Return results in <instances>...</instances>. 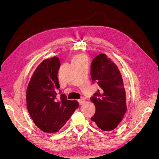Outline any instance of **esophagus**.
Returning a JSON list of instances; mask_svg holds the SVG:
<instances>
[{
  "instance_id": "1",
  "label": "esophagus",
  "mask_w": 159,
  "mask_h": 159,
  "mask_svg": "<svg viewBox=\"0 0 159 159\" xmlns=\"http://www.w3.org/2000/svg\"><path fill=\"white\" fill-rule=\"evenodd\" d=\"M85 100L83 98H81V99H80L78 100V102H79L80 105H83V104H84V102H85Z\"/></svg>"
}]
</instances>
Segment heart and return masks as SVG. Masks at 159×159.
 <instances>
[{"label": "heart", "mask_w": 159, "mask_h": 159, "mask_svg": "<svg viewBox=\"0 0 159 159\" xmlns=\"http://www.w3.org/2000/svg\"><path fill=\"white\" fill-rule=\"evenodd\" d=\"M81 59H85V57L80 54L76 56V57L73 58V60H81Z\"/></svg>", "instance_id": "heart-1"}]
</instances>
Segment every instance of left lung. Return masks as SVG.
<instances>
[{
	"instance_id": "obj_1",
	"label": "left lung",
	"mask_w": 159,
	"mask_h": 159,
	"mask_svg": "<svg viewBox=\"0 0 159 159\" xmlns=\"http://www.w3.org/2000/svg\"><path fill=\"white\" fill-rule=\"evenodd\" d=\"M93 83L99 87L90 98L96 113L90 118L103 131L115 129L126 111V99L122 76L117 67L105 54L93 59L90 65Z\"/></svg>"
}]
</instances>
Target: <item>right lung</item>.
I'll use <instances>...</instances> for the list:
<instances>
[{
	"mask_svg": "<svg viewBox=\"0 0 159 159\" xmlns=\"http://www.w3.org/2000/svg\"><path fill=\"white\" fill-rule=\"evenodd\" d=\"M60 66L58 57L43 61L34 72L27 89L28 111L34 124L46 133L58 132L79 106L78 101L67 99L59 90ZM58 91L60 98L57 96Z\"/></svg>",
	"mask_w": 159,
	"mask_h": 159,
	"instance_id": "right-lung-1",
	"label": "right lung"
}]
</instances>
